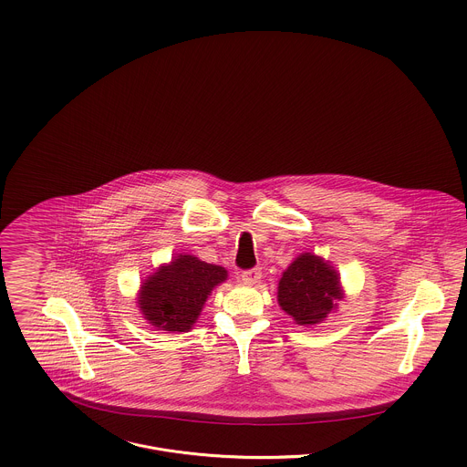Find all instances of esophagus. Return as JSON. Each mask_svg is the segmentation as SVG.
<instances>
[{
    "mask_svg": "<svg viewBox=\"0 0 467 467\" xmlns=\"http://www.w3.org/2000/svg\"><path fill=\"white\" fill-rule=\"evenodd\" d=\"M241 276H243V282H246V284H257L263 276V271H261V267H254V269L243 271Z\"/></svg>",
    "mask_w": 467,
    "mask_h": 467,
    "instance_id": "1",
    "label": "esophagus"
}]
</instances>
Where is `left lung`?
Segmentation results:
<instances>
[{"instance_id": "8db88e82", "label": "left lung", "mask_w": 467, "mask_h": 467, "mask_svg": "<svg viewBox=\"0 0 467 467\" xmlns=\"http://www.w3.org/2000/svg\"><path fill=\"white\" fill-rule=\"evenodd\" d=\"M276 298L298 326L320 324L343 298L339 275L322 257L302 254L282 273Z\"/></svg>"}]
</instances>
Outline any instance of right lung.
<instances>
[{
    "mask_svg": "<svg viewBox=\"0 0 467 467\" xmlns=\"http://www.w3.org/2000/svg\"><path fill=\"white\" fill-rule=\"evenodd\" d=\"M228 278L226 269L194 255H178L149 275L138 293L143 318L160 331L187 333L215 285Z\"/></svg>",
    "mask_w": 467,
    "mask_h": 467,
    "instance_id": "add662e5",
    "label": "right lung"
}]
</instances>
